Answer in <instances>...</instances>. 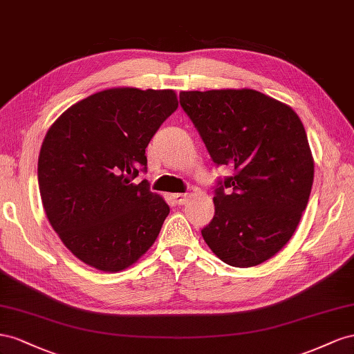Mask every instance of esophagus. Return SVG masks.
I'll list each match as a JSON object with an SVG mask.
<instances>
[{"instance_id": "esophagus-1", "label": "esophagus", "mask_w": 354, "mask_h": 354, "mask_svg": "<svg viewBox=\"0 0 354 354\" xmlns=\"http://www.w3.org/2000/svg\"><path fill=\"white\" fill-rule=\"evenodd\" d=\"M187 197H188L187 194H175V196H174V198H175V203H176V205H179V206L185 205Z\"/></svg>"}]
</instances>
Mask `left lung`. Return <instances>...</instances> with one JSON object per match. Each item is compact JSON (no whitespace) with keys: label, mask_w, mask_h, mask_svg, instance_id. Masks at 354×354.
Segmentation results:
<instances>
[{"label":"left lung","mask_w":354,"mask_h":354,"mask_svg":"<svg viewBox=\"0 0 354 354\" xmlns=\"http://www.w3.org/2000/svg\"><path fill=\"white\" fill-rule=\"evenodd\" d=\"M180 106L218 166L215 216L201 230L225 264L248 268L274 257L306 210L315 161L306 129L290 106L252 88L180 92Z\"/></svg>","instance_id":"1"}]
</instances>
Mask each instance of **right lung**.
Masks as SVG:
<instances>
[{"instance_id":"right-lung-1","label":"right lung","mask_w":354,"mask_h":354,"mask_svg":"<svg viewBox=\"0 0 354 354\" xmlns=\"http://www.w3.org/2000/svg\"><path fill=\"white\" fill-rule=\"evenodd\" d=\"M176 108L174 90L108 88L69 106L48 129L39 194L53 230L84 264L117 272L153 246L170 209L148 180L133 179Z\"/></svg>"}]
</instances>
